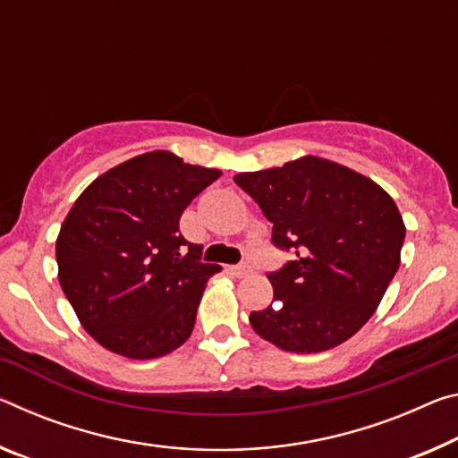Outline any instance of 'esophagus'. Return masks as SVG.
Listing matches in <instances>:
<instances>
[{
  "instance_id": "obj_1",
  "label": "esophagus",
  "mask_w": 458,
  "mask_h": 458,
  "mask_svg": "<svg viewBox=\"0 0 458 458\" xmlns=\"http://www.w3.org/2000/svg\"><path fill=\"white\" fill-rule=\"evenodd\" d=\"M228 273L232 277H246V275L250 273V267L249 265H232L228 267Z\"/></svg>"
}]
</instances>
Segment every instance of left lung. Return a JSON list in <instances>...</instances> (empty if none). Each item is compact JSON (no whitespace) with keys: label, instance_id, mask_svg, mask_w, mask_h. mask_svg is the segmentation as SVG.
<instances>
[{"label":"left lung","instance_id":"1","mask_svg":"<svg viewBox=\"0 0 458 458\" xmlns=\"http://www.w3.org/2000/svg\"><path fill=\"white\" fill-rule=\"evenodd\" d=\"M234 181L273 224V244L295 255L267 275L273 303L252 311L250 326L287 352L343 344L375 314L399 267L405 226L395 201L360 173L311 155Z\"/></svg>","mask_w":458,"mask_h":458}]
</instances>
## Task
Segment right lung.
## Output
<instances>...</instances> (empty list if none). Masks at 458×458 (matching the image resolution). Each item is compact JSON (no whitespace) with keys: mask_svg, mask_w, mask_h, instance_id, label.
Here are the masks:
<instances>
[{"mask_svg":"<svg viewBox=\"0 0 458 458\" xmlns=\"http://www.w3.org/2000/svg\"><path fill=\"white\" fill-rule=\"evenodd\" d=\"M220 175L152 150L106 171L72 203L56 238L59 281L107 351L158 359L191 336L206 283L222 267L201 263L179 220Z\"/></svg>","mask_w":458,"mask_h":458,"instance_id":"1","label":"right lung"}]
</instances>
